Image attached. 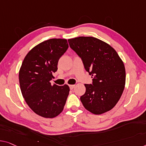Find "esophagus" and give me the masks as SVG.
Returning <instances> with one entry per match:
<instances>
[{"instance_id":"esophagus-1","label":"esophagus","mask_w":146,"mask_h":146,"mask_svg":"<svg viewBox=\"0 0 146 146\" xmlns=\"http://www.w3.org/2000/svg\"><path fill=\"white\" fill-rule=\"evenodd\" d=\"M69 86V88H70V90H73L74 87H75V84H70Z\"/></svg>"}]
</instances>
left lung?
<instances>
[{
  "instance_id": "obj_1",
  "label": "left lung",
  "mask_w": 146,
  "mask_h": 146,
  "mask_svg": "<svg viewBox=\"0 0 146 146\" xmlns=\"http://www.w3.org/2000/svg\"><path fill=\"white\" fill-rule=\"evenodd\" d=\"M84 69L92 75V84H84L86 92L80 98L86 110L100 115L111 110L123 94L126 73L123 61L107 43L92 36L68 40Z\"/></svg>"
}]
</instances>
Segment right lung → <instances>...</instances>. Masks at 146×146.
<instances>
[{"label": "right lung", "instance_id": "add662e5", "mask_svg": "<svg viewBox=\"0 0 146 146\" xmlns=\"http://www.w3.org/2000/svg\"><path fill=\"white\" fill-rule=\"evenodd\" d=\"M69 46L66 39L51 38L40 43L26 55L19 72V85L26 103L45 118H54L64 110L69 93L67 84H51L60 58Z\"/></svg>", "mask_w": 146, "mask_h": 146}]
</instances>
